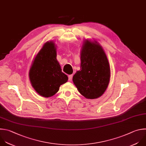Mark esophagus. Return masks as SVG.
I'll list each match as a JSON object with an SVG mask.
<instances>
[{
    "label": "esophagus",
    "instance_id": "obj_1",
    "mask_svg": "<svg viewBox=\"0 0 146 146\" xmlns=\"http://www.w3.org/2000/svg\"><path fill=\"white\" fill-rule=\"evenodd\" d=\"M72 77H73V75H72V74L69 75V76H68V78H69V81H71V80H72Z\"/></svg>",
    "mask_w": 146,
    "mask_h": 146
}]
</instances>
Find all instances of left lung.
I'll use <instances>...</instances> for the list:
<instances>
[{"mask_svg": "<svg viewBox=\"0 0 146 146\" xmlns=\"http://www.w3.org/2000/svg\"><path fill=\"white\" fill-rule=\"evenodd\" d=\"M81 69L73 76V81L86 99L98 98L110 82V68L106 54L97 42L86 40L81 50Z\"/></svg>", "mask_w": 146, "mask_h": 146, "instance_id": "8db88e82", "label": "left lung"}]
</instances>
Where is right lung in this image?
I'll return each mask as SVG.
<instances>
[{"instance_id":"right-lung-1","label":"right lung","mask_w":146,"mask_h":146,"mask_svg":"<svg viewBox=\"0 0 146 146\" xmlns=\"http://www.w3.org/2000/svg\"><path fill=\"white\" fill-rule=\"evenodd\" d=\"M56 48L53 42H46L36 56L29 72L32 86L43 97L55 94L61 85L66 82L68 76L62 72L56 59Z\"/></svg>"}]
</instances>
